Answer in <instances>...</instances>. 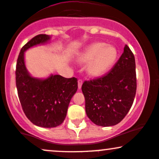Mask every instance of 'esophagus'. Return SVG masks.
I'll use <instances>...</instances> for the list:
<instances>
[{
	"label": "esophagus",
	"mask_w": 159,
	"mask_h": 159,
	"mask_svg": "<svg viewBox=\"0 0 159 159\" xmlns=\"http://www.w3.org/2000/svg\"><path fill=\"white\" fill-rule=\"evenodd\" d=\"M82 85H83V80H78V88L81 89Z\"/></svg>",
	"instance_id": "obj_1"
}]
</instances>
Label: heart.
Here are the masks:
<instances>
[{
    "instance_id": "b5f03b06",
    "label": "heart",
    "mask_w": 159,
    "mask_h": 159,
    "mask_svg": "<svg viewBox=\"0 0 159 159\" xmlns=\"http://www.w3.org/2000/svg\"><path fill=\"white\" fill-rule=\"evenodd\" d=\"M117 55V50L113 46H105V43L97 42L87 48L80 56V61L89 62L87 72L90 76H100L112 67Z\"/></svg>"
}]
</instances>
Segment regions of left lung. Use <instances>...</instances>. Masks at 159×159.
Instances as JSON below:
<instances>
[{
    "label": "left lung",
    "mask_w": 159,
    "mask_h": 159,
    "mask_svg": "<svg viewBox=\"0 0 159 159\" xmlns=\"http://www.w3.org/2000/svg\"><path fill=\"white\" fill-rule=\"evenodd\" d=\"M82 91L86 114L94 124L110 127L120 123L132 106L136 92V63L129 48L125 45L107 74L85 81Z\"/></svg>",
    "instance_id": "obj_1"
}]
</instances>
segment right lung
Listing matches in <instances>:
<instances>
[{"label":"right lung","instance_id":"1","mask_svg":"<svg viewBox=\"0 0 159 159\" xmlns=\"http://www.w3.org/2000/svg\"><path fill=\"white\" fill-rule=\"evenodd\" d=\"M49 39V35L40 34L29 41L20 50L15 72L19 99L25 116L35 125L47 128L64 122L70 102L78 88L75 77L52 75L39 80L29 74L24 63L25 51Z\"/></svg>","mask_w":159,"mask_h":159}]
</instances>
